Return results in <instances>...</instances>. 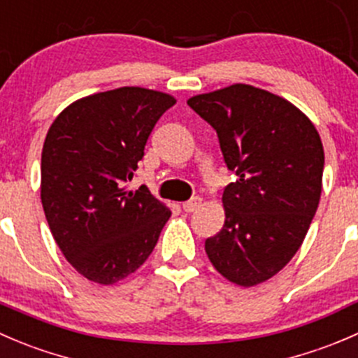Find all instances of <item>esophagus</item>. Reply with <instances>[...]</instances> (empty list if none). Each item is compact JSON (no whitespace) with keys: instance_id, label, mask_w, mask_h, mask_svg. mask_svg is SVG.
<instances>
[{"instance_id":"1","label":"esophagus","mask_w":358,"mask_h":358,"mask_svg":"<svg viewBox=\"0 0 358 358\" xmlns=\"http://www.w3.org/2000/svg\"><path fill=\"white\" fill-rule=\"evenodd\" d=\"M201 203H203V199L196 196V197H192L190 201H187V203H183L182 208L187 211V213H192V211H196L197 208L201 206Z\"/></svg>"}]
</instances>
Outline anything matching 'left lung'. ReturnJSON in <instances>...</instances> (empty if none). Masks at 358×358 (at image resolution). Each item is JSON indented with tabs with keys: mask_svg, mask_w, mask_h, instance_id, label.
Segmentation results:
<instances>
[{
	"mask_svg": "<svg viewBox=\"0 0 358 358\" xmlns=\"http://www.w3.org/2000/svg\"><path fill=\"white\" fill-rule=\"evenodd\" d=\"M187 105L217 131L238 176L224 190V227L206 239V255L229 282L259 285L290 262L317 213L320 134L292 103L246 83L192 96Z\"/></svg>",
	"mask_w": 358,
	"mask_h": 358,
	"instance_id": "left-lung-1",
	"label": "left lung"
}]
</instances>
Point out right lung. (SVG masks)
<instances>
[{
    "label": "right lung",
    "mask_w": 358,
    "mask_h": 358,
    "mask_svg": "<svg viewBox=\"0 0 358 358\" xmlns=\"http://www.w3.org/2000/svg\"><path fill=\"white\" fill-rule=\"evenodd\" d=\"M166 92L119 87L76 99L48 129L41 204L62 255L82 276L113 285L148 259L171 210L141 185L127 190Z\"/></svg>",
    "instance_id": "add662e5"
}]
</instances>
